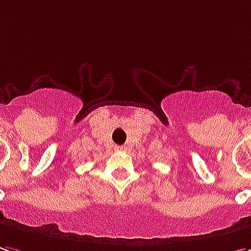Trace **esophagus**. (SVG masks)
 I'll return each instance as SVG.
<instances>
[{"label": "esophagus", "instance_id": "34e87169", "mask_svg": "<svg viewBox=\"0 0 251 251\" xmlns=\"http://www.w3.org/2000/svg\"><path fill=\"white\" fill-rule=\"evenodd\" d=\"M126 148L125 147H122V145H117V147H115V151H125Z\"/></svg>", "mask_w": 251, "mask_h": 251}]
</instances>
